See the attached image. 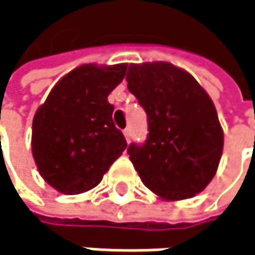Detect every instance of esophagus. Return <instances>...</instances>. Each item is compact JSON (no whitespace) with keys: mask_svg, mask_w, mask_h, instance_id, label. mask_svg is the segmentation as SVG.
<instances>
[{"mask_svg":"<svg viewBox=\"0 0 255 255\" xmlns=\"http://www.w3.org/2000/svg\"><path fill=\"white\" fill-rule=\"evenodd\" d=\"M123 135H125L126 141L129 142V139H130V129H129V128H126V129L123 130Z\"/></svg>","mask_w":255,"mask_h":255,"instance_id":"obj_1","label":"esophagus"}]
</instances>
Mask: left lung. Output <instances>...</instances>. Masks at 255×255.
<instances>
[{
	"instance_id": "obj_1",
	"label": "left lung",
	"mask_w": 255,
	"mask_h": 255,
	"mask_svg": "<svg viewBox=\"0 0 255 255\" xmlns=\"http://www.w3.org/2000/svg\"><path fill=\"white\" fill-rule=\"evenodd\" d=\"M126 80L146 113L145 142L128 146L143 185L172 201L201 192L223 151V130L207 92L188 72L164 61L130 64Z\"/></svg>"
}]
</instances>
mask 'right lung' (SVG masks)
Here are the masks:
<instances>
[{"mask_svg":"<svg viewBox=\"0 0 255 255\" xmlns=\"http://www.w3.org/2000/svg\"><path fill=\"white\" fill-rule=\"evenodd\" d=\"M125 75L126 64L79 66L38 109L32 154L41 176L57 191L76 195L92 189L128 146L107 100Z\"/></svg>","mask_w":255,"mask_h":255,"instance_id":"right-lung-1","label":"right lung"}]
</instances>
